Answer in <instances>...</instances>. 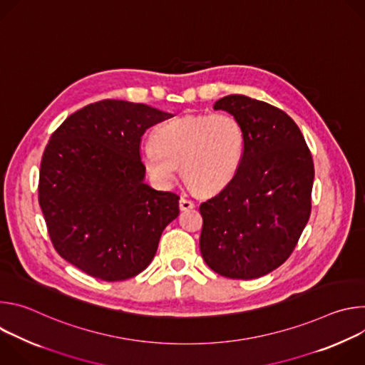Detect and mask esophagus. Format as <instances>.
<instances>
[{"mask_svg": "<svg viewBox=\"0 0 365 365\" xmlns=\"http://www.w3.org/2000/svg\"><path fill=\"white\" fill-rule=\"evenodd\" d=\"M179 207H180L182 211H189V210H193V207H195V203H193L190 199L180 197V200H179Z\"/></svg>", "mask_w": 365, "mask_h": 365, "instance_id": "esophagus-1", "label": "esophagus"}]
</instances>
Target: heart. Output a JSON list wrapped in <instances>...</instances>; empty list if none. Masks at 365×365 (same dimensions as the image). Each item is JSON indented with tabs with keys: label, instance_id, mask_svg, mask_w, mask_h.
<instances>
[{
	"label": "heart",
	"instance_id": "heart-1",
	"mask_svg": "<svg viewBox=\"0 0 365 365\" xmlns=\"http://www.w3.org/2000/svg\"><path fill=\"white\" fill-rule=\"evenodd\" d=\"M244 153V134L230 114H187L159 125L144 153L147 172L168 183L180 166L187 189L211 196L235 178Z\"/></svg>",
	"mask_w": 365,
	"mask_h": 365
}]
</instances>
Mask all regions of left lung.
<instances>
[{
	"mask_svg": "<svg viewBox=\"0 0 365 365\" xmlns=\"http://www.w3.org/2000/svg\"><path fill=\"white\" fill-rule=\"evenodd\" d=\"M214 108L240 123L244 153L230 185L199 206L200 254L224 277L257 279L286 262L309 221L314 160L280 108L245 95L224 96Z\"/></svg>",
	"mask_w": 365,
	"mask_h": 365,
	"instance_id": "1",
	"label": "left lung"
}]
</instances>
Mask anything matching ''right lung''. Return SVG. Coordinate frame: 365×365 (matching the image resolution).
<instances>
[{"label":"right lung","mask_w":365,"mask_h":365,"mask_svg":"<svg viewBox=\"0 0 365 365\" xmlns=\"http://www.w3.org/2000/svg\"><path fill=\"white\" fill-rule=\"evenodd\" d=\"M172 114L103 99L69 115L40 163L38 203L55 250L83 273L121 282L141 273L163 230L179 215V195L144 183L141 137Z\"/></svg>","instance_id":"obj_1"}]
</instances>
